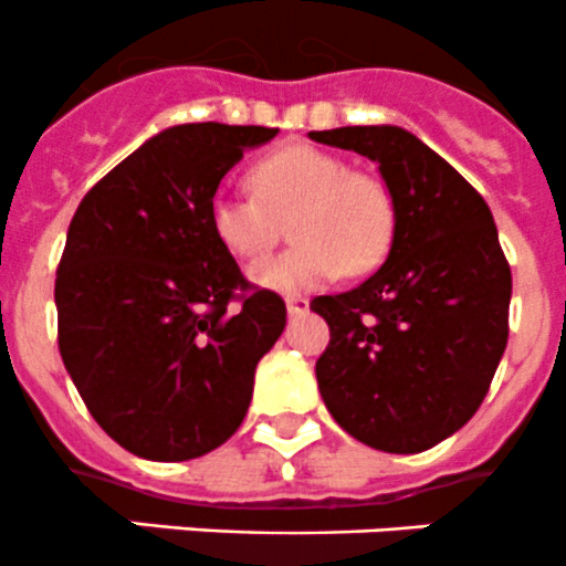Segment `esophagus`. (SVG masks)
Instances as JSON below:
<instances>
[{
  "instance_id": "34e87169",
  "label": "esophagus",
  "mask_w": 566,
  "mask_h": 566,
  "mask_svg": "<svg viewBox=\"0 0 566 566\" xmlns=\"http://www.w3.org/2000/svg\"><path fill=\"white\" fill-rule=\"evenodd\" d=\"M285 311H289V316H305L311 311V302L305 296H289L285 300Z\"/></svg>"
}]
</instances>
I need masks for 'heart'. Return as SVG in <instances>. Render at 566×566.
I'll list each match as a JSON object with an SVG mask.
<instances>
[{
  "instance_id": "b5f03b06",
  "label": "heart",
  "mask_w": 566,
  "mask_h": 566,
  "mask_svg": "<svg viewBox=\"0 0 566 566\" xmlns=\"http://www.w3.org/2000/svg\"><path fill=\"white\" fill-rule=\"evenodd\" d=\"M253 195L220 189L209 203L211 231L242 261H259L281 239L291 217L296 244L277 259L253 266L250 277L281 294L338 281L349 266L366 272L390 248L394 198L379 178L355 172L329 150L294 143L255 161Z\"/></svg>"
}]
</instances>
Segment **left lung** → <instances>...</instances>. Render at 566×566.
Instances as JSON below:
<instances>
[{
  "label": "left lung",
  "instance_id": "8db88e82",
  "mask_svg": "<svg viewBox=\"0 0 566 566\" xmlns=\"http://www.w3.org/2000/svg\"><path fill=\"white\" fill-rule=\"evenodd\" d=\"M311 139L379 165L396 226L385 264L357 289L316 296L329 324L316 379L360 443L418 454L465 427L509 338L512 272L490 206L416 134L344 126Z\"/></svg>",
  "mask_w": 566,
  "mask_h": 566
}]
</instances>
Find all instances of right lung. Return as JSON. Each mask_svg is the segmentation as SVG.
<instances>
[{"label": "right lung", "instance_id": "add662e5", "mask_svg": "<svg viewBox=\"0 0 566 566\" xmlns=\"http://www.w3.org/2000/svg\"><path fill=\"white\" fill-rule=\"evenodd\" d=\"M277 128L181 123L145 139L82 198L54 302L65 368L98 427L150 462L226 443L255 366L285 327L275 291H248L209 203L244 150Z\"/></svg>", "mask_w": 566, "mask_h": 566}]
</instances>
